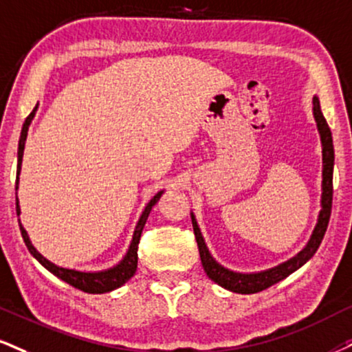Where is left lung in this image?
Wrapping results in <instances>:
<instances>
[{
	"mask_svg": "<svg viewBox=\"0 0 352 352\" xmlns=\"http://www.w3.org/2000/svg\"><path fill=\"white\" fill-rule=\"evenodd\" d=\"M314 117L316 122V129H318L320 140H322V155H323V171H322V210L318 214V220L311 232V236L309 243L305 245L300 253H297L294 258L287 259L285 263H280L279 266H274L266 271L259 272H236L232 269L223 267L222 264L217 263L214 256L210 254L209 248H207L206 240H204L201 228H199L196 215L190 212V219H192V228L194 235H196L199 254H201L202 267L206 274L209 276L215 284L220 287L232 290L236 294H256L261 290L271 287V285L277 284V282L285 279L298 267H302L309 259L316 253L320 243H322L324 232H327L329 215H331V202H333V166H335V148H333V137L331 130H329L327 119L323 117V112L320 109L318 98H314Z\"/></svg>",
	"mask_w": 352,
	"mask_h": 352,
	"instance_id": "left-lung-1",
	"label": "left lung"
}]
</instances>
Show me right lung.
<instances>
[{"mask_svg": "<svg viewBox=\"0 0 352 352\" xmlns=\"http://www.w3.org/2000/svg\"><path fill=\"white\" fill-rule=\"evenodd\" d=\"M37 106H38V104H37ZM37 106L34 107V111L30 112L28 119H25V122L23 125V130H21L19 148H17L16 190H17V184H19L21 164H23V155H24L25 138H28V130H29L30 122H32L34 116H36ZM163 192H164V190H160V192H156L155 196L151 197V201L146 204L145 210L142 212L140 219H138V222H137V227H135V230H133L132 241H130V246H129L127 253H125L124 258L120 259V261L117 263L116 266H112L109 269H104V271H76V269H68V267L56 266V264L49 261V259H47L45 256L41 254L36 248H34V245H32V241H30L28 232H25V228L23 227V223H21V220H19L21 235H23V240L25 243V246H28L29 253L32 254L34 258H36L37 261L41 263L43 267L47 269V271H50L52 274L58 277V279H62L63 282H67V284L73 285V287H75V289H80V290H83V292H88V294L111 292V290H116V289H119L120 285H124L125 282L130 279V277H133V274H135L137 263H138L137 250H138V241H140V236H142V230H143V227H145L146 219H148L151 209H153L155 204L160 201V197H162ZM16 212H17V215L21 214V207H19V199H17V192H16Z\"/></svg>", "mask_w": 352, "mask_h": 352, "instance_id": "right-lung-1", "label": "right lung"}]
</instances>
